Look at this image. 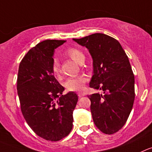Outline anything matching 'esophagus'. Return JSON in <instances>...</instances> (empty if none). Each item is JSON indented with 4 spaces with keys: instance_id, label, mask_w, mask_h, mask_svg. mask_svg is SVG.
<instances>
[{
    "instance_id": "esophagus-1",
    "label": "esophagus",
    "mask_w": 152,
    "mask_h": 152,
    "mask_svg": "<svg viewBox=\"0 0 152 152\" xmlns=\"http://www.w3.org/2000/svg\"><path fill=\"white\" fill-rule=\"evenodd\" d=\"M78 96H79V97H84V96H86V94L85 93V92H78Z\"/></svg>"
}]
</instances>
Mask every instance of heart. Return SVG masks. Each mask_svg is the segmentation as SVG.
Listing matches in <instances>:
<instances>
[{"label":"heart","mask_w":152,"mask_h":152,"mask_svg":"<svg viewBox=\"0 0 152 152\" xmlns=\"http://www.w3.org/2000/svg\"><path fill=\"white\" fill-rule=\"evenodd\" d=\"M66 55H67L70 58L73 59L77 63H80L83 58H85V56L83 53L81 52L79 49L76 48L71 47L69 48L65 52ZM52 71L56 76H58L61 73L60 64L56 60L54 61L52 64ZM86 77L85 76H74V77L68 78L64 83V86L69 91H78L83 90L84 88L85 83H86Z\"/></svg>","instance_id":"obj_1"}]
</instances>
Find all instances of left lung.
Segmentation results:
<instances>
[{
    "label": "left lung",
    "instance_id": "obj_1",
    "mask_svg": "<svg viewBox=\"0 0 152 152\" xmlns=\"http://www.w3.org/2000/svg\"><path fill=\"white\" fill-rule=\"evenodd\" d=\"M73 40L86 46L93 59L90 87L103 91L88 96L94 122L104 134H115L125 124L135 98L134 75L128 57L117 39L104 34Z\"/></svg>",
    "mask_w": 152,
    "mask_h": 152
}]
</instances>
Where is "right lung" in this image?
Returning a JSON list of instances; mask_svg holds the SVG:
<instances>
[{"instance_id":"add662e5","label":"right lung","mask_w":152,"mask_h":152,"mask_svg":"<svg viewBox=\"0 0 152 152\" xmlns=\"http://www.w3.org/2000/svg\"><path fill=\"white\" fill-rule=\"evenodd\" d=\"M65 42H39L28 51L18 67L17 91L22 115L35 134L49 141H58L70 133L78 101L73 91L62 95L64 88L52 71L55 49Z\"/></svg>"}]
</instances>
